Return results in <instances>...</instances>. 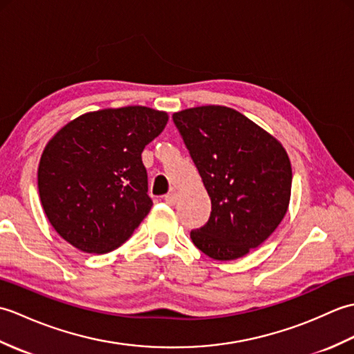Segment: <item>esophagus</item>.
<instances>
[{
  "label": "esophagus",
  "instance_id": "1",
  "mask_svg": "<svg viewBox=\"0 0 354 354\" xmlns=\"http://www.w3.org/2000/svg\"><path fill=\"white\" fill-rule=\"evenodd\" d=\"M164 201L167 202L169 205H175L176 204V201H178V194H176V192H170V193H167L164 196Z\"/></svg>",
  "mask_w": 354,
  "mask_h": 354
}]
</instances>
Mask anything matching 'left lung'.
Listing matches in <instances>:
<instances>
[{"label":"left lung","mask_w":354,"mask_h":354,"mask_svg":"<svg viewBox=\"0 0 354 354\" xmlns=\"http://www.w3.org/2000/svg\"><path fill=\"white\" fill-rule=\"evenodd\" d=\"M171 118L212 199L208 222L190 232L193 243L214 260L243 257L288 212V153L272 135L227 106L192 108Z\"/></svg>","instance_id":"1"}]
</instances>
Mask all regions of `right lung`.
Masks as SVG:
<instances>
[{
  "instance_id": "obj_1",
  "label": "right lung",
  "mask_w": 354,
  "mask_h": 354,
  "mask_svg": "<svg viewBox=\"0 0 354 354\" xmlns=\"http://www.w3.org/2000/svg\"><path fill=\"white\" fill-rule=\"evenodd\" d=\"M167 120L146 106L103 109L73 120L48 141L37 189L59 236L89 254L131 237L153 205L141 153Z\"/></svg>"
}]
</instances>
